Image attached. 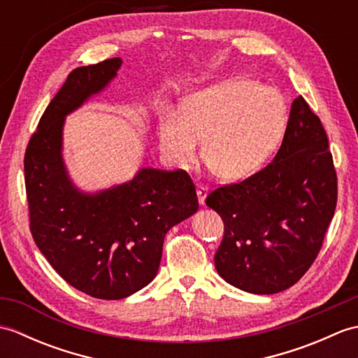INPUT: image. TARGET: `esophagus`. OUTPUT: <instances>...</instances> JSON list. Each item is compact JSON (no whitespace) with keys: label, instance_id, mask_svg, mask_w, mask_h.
Returning <instances> with one entry per match:
<instances>
[{"label":"esophagus","instance_id":"esophagus-1","mask_svg":"<svg viewBox=\"0 0 358 358\" xmlns=\"http://www.w3.org/2000/svg\"><path fill=\"white\" fill-rule=\"evenodd\" d=\"M208 192H209V189H208V186H206V185H203V183H199V185H196V195H199V201H200V204H204V200H206Z\"/></svg>","mask_w":358,"mask_h":358}]
</instances>
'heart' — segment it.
Returning a JSON list of instances; mask_svg holds the SVG:
<instances>
[{
    "instance_id": "obj_1",
    "label": "heart",
    "mask_w": 358,
    "mask_h": 358,
    "mask_svg": "<svg viewBox=\"0 0 358 358\" xmlns=\"http://www.w3.org/2000/svg\"><path fill=\"white\" fill-rule=\"evenodd\" d=\"M286 108L275 90L252 80H231L199 90L167 112L159 146L172 163L191 164L204 138V158L223 180L252 173L269 155L285 124Z\"/></svg>"
}]
</instances>
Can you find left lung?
<instances>
[{"label": "left lung", "instance_id": "8db88e82", "mask_svg": "<svg viewBox=\"0 0 358 358\" xmlns=\"http://www.w3.org/2000/svg\"><path fill=\"white\" fill-rule=\"evenodd\" d=\"M206 204L222 217L215 268L250 294H277L313 266L337 206V172L320 118L301 95L269 164L214 189Z\"/></svg>", "mask_w": 358, "mask_h": 358}]
</instances>
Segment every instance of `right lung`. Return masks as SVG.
I'll list each match as a JSON object with an SVG mask.
<instances>
[{
    "label": "right lung",
    "mask_w": 358,
    "mask_h": 358,
    "mask_svg": "<svg viewBox=\"0 0 358 358\" xmlns=\"http://www.w3.org/2000/svg\"><path fill=\"white\" fill-rule=\"evenodd\" d=\"M120 58L73 69L45 108L24 154L29 227L45 260L94 299L120 300L155 278L164 235L199 209L183 169H141L98 194L75 187L62 158L64 117L115 77Z\"/></svg>",
    "instance_id": "right-lung-1"
}]
</instances>
